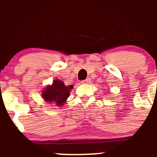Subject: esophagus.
I'll use <instances>...</instances> for the list:
<instances>
[{"mask_svg":"<svg viewBox=\"0 0 157 157\" xmlns=\"http://www.w3.org/2000/svg\"><path fill=\"white\" fill-rule=\"evenodd\" d=\"M90 81H91V80H90V78H87V79H86V80H82L81 83H90Z\"/></svg>","mask_w":157,"mask_h":157,"instance_id":"1","label":"esophagus"}]
</instances>
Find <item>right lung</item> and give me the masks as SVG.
Returning <instances> with one entry per match:
<instances>
[{
    "instance_id": "obj_1",
    "label": "right lung",
    "mask_w": 157,
    "mask_h": 157,
    "mask_svg": "<svg viewBox=\"0 0 157 157\" xmlns=\"http://www.w3.org/2000/svg\"><path fill=\"white\" fill-rule=\"evenodd\" d=\"M73 89L72 85L67 86L61 80H54L52 86H47L42 92V97L48 103L55 102L56 105H62L69 97L70 91Z\"/></svg>"
}]
</instances>
